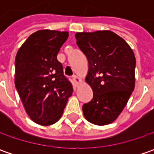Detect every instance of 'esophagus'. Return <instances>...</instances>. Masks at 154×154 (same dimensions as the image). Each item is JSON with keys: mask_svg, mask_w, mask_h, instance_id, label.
Listing matches in <instances>:
<instances>
[{"mask_svg": "<svg viewBox=\"0 0 154 154\" xmlns=\"http://www.w3.org/2000/svg\"><path fill=\"white\" fill-rule=\"evenodd\" d=\"M73 80H74V82L76 85H79V84H80V82H81V80H80L78 76H76V75L73 76Z\"/></svg>", "mask_w": 154, "mask_h": 154, "instance_id": "obj_1", "label": "esophagus"}]
</instances>
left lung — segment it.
<instances>
[{"mask_svg":"<svg viewBox=\"0 0 154 154\" xmlns=\"http://www.w3.org/2000/svg\"><path fill=\"white\" fill-rule=\"evenodd\" d=\"M76 44L88 61L86 82L93 98L82 107L85 118L103 126L115 121L126 106L135 85V56L115 32H77Z\"/></svg>","mask_w":154,"mask_h":154,"instance_id":"8db88e82","label":"left lung"}]
</instances>
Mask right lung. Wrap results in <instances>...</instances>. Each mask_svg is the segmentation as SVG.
<instances>
[{
  "instance_id": "1",
  "label": "right lung",
  "mask_w": 154,
  "mask_h": 154,
  "mask_svg": "<svg viewBox=\"0 0 154 154\" xmlns=\"http://www.w3.org/2000/svg\"><path fill=\"white\" fill-rule=\"evenodd\" d=\"M68 38V32L40 30L25 41L15 57V87L27 115L42 126L61 118L73 93V86L57 61Z\"/></svg>"
}]
</instances>
